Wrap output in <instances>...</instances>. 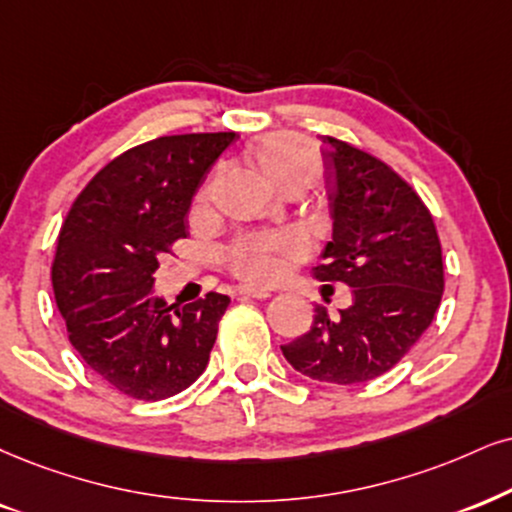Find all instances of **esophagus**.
Segmentation results:
<instances>
[{
    "label": "esophagus",
    "mask_w": 512,
    "mask_h": 512,
    "mask_svg": "<svg viewBox=\"0 0 512 512\" xmlns=\"http://www.w3.org/2000/svg\"><path fill=\"white\" fill-rule=\"evenodd\" d=\"M237 296H249V299H268L270 292L266 289H254V287H237Z\"/></svg>",
    "instance_id": "34e87169"
}]
</instances>
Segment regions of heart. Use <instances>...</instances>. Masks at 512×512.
<instances>
[{"label":"heart","mask_w":512,"mask_h":512,"mask_svg":"<svg viewBox=\"0 0 512 512\" xmlns=\"http://www.w3.org/2000/svg\"><path fill=\"white\" fill-rule=\"evenodd\" d=\"M251 159L268 180H273L280 187L308 182L320 168L318 149L306 137L287 135V132L261 137L251 147ZM211 197L213 185L204 182L197 192V199H194V211H204L211 204ZM304 254L306 239L299 232L249 230L239 232L220 249V261L239 280L266 285V282H273L282 275L287 261Z\"/></svg>","instance_id":"b5f03b06"}]
</instances>
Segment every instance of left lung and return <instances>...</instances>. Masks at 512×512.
Instances as JSON below:
<instances>
[{"instance_id":"8db88e82","label":"left lung","mask_w":512,"mask_h":512,"mask_svg":"<svg viewBox=\"0 0 512 512\" xmlns=\"http://www.w3.org/2000/svg\"><path fill=\"white\" fill-rule=\"evenodd\" d=\"M332 242L313 268L353 287V304L282 346L311 380L361 384L394 368L432 325L444 294L441 242L430 208L387 163L323 135Z\"/></svg>"}]
</instances>
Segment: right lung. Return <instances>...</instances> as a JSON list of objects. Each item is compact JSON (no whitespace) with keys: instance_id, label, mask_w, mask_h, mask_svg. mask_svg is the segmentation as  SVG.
Listing matches in <instances>:
<instances>
[{"instance_id":"1","label":"right lung","mask_w":512,"mask_h":512,"mask_svg":"<svg viewBox=\"0 0 512 512\" xmlns=\"http://www.w3.org/2000/svg\"><path fill=\"white\" fill-rule=\"evenodd\" d=\"M237 132L168 135L99 170L63 220L52 263L56 306L87 368L137 401H161L206 370L225 294L187 306L151 294L163 254L185 239L187 211Z\"/></svg>"}]
</instances>
